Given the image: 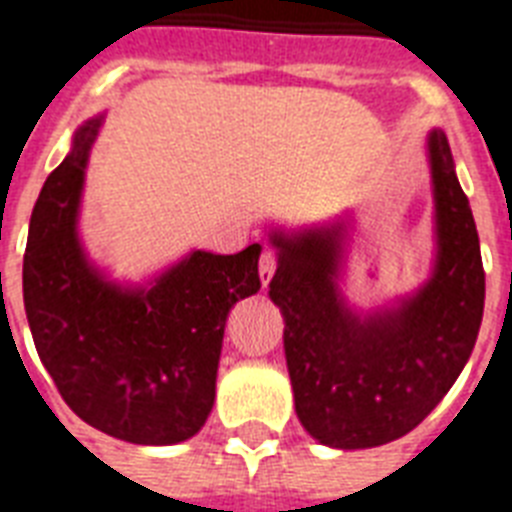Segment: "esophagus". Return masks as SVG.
I'll use <instances>...</instances> for the list:
<instances>
[{
    "label": "esophagus",
    "instance_id": "1",
    "mask_svg": "<svg viewBox=\"0 0 512 512\" xmlns=\"http://www.w3.org/2000/svg\"><path fill=\"white\" fill-rule=\"evenodd\" d=\"M273 273H276V255H273L271 249H265L263 257H260V281H263V287L271 284Z\"/></svg>",
    "mask_w": 512,
    "mask_h": 512
}]
</instances>
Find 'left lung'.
I'll use <instances>...</instances> for the list:
<instances>
[{
  "instance_id": "obj_1",
  "label": "left lung",
  "mask_w": 512,
  "mask_h": 512,
  "mask_svg": "<svg viewBox=\"0 0 512 512\" xmlns=\"http://www.w3.org/2000/svg\"><path fill=\"white\" fill-rule=\"evenodd\" d=\"M433 268L412 295L356 311L340 289L350 217L273 228L271 300L284 316L295 412L319 444L372 449L406 436L449 393L484 319L478 231L444 130L428 132Z\"/></svg>"
}]
</instances>
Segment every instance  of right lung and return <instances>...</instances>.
<instances>
[{"instance_id":"obj_1","label":"right lung","mask_w":512,"mask_h":512,"mask_svg":"<svg viewBox=\"0 0 512 512\" xmlns=\"http://www.w3.org/2000/svg\"><path fill=\"white\" fill-rule=\"evenodd\" d=\"M103 119L74 132L34 204L23 257L26 319L44 369L87 425L130 444H180L212 412L225 321L260 289L263 247L191 249L146 284L111 279L79 236L84 172Z\"/></svg>"}]
</instances>
